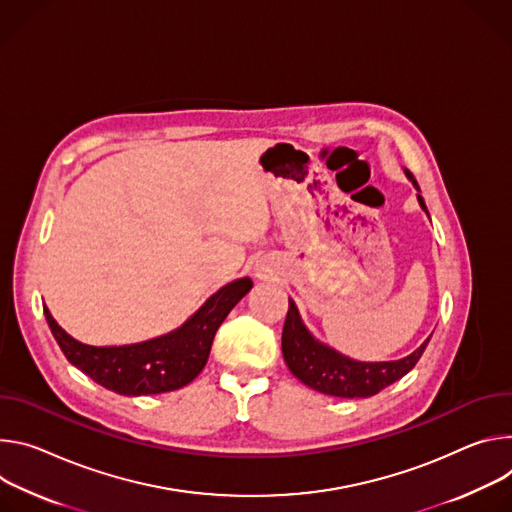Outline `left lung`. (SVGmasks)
<instances>
[{"mask_svg":"<svg viewBox=\"0 0 512 512\" xmlns=\"http://www.w3.org/2000/svg\"><path fill=\"white\" fill-rule=\"evenodd\" d=\"M407 177L419 189L409 170ZM417 199L427 211L423 197L417 195ZM427 344L429 339H425L419 350L403 360L356 362L315 342L311 333L305 329L299 311L291 299L285 327H282V356H285L289 370L309 388L331 396H342V399H368V396L378 394L388 384L403 378L409 370L415 368Z\"/></svg>","mask_w":512,"mask_h":512,"instance_id":"8db88e82","label":"left lung"}]
</instances>
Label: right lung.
Listing matches in <instances>:
<instances>
[{"label": "right lung", "instance_id": "add662e5", "mask_svg": "<svg viewBox=\"0 0 512 512\" xmlns=\"http://www.w3.org/2000/svg\"><path fill=\"white\" fill-rule=\"evenodd\" d=\"M250 289V278L234 280L217 291L181 329L120 348L85 346L61 329L46 305L44 315L67 360L97 384L128 396L160 394L189 384L203 370L217 327Z\"/></svg>", "mask_w": 512, "mask_h": 512}]
</instances>
